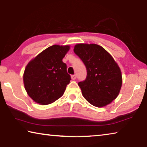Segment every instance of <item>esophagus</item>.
Here are the masks:
<instances>
[{
  "instance_id": "obj_1",
  "label": "esophagus",
  "mask_w": 147,
  "mask_h": 147,
  "mask_svg": "<svg viewBox=\"0 0 147 147\" xmlns=\"http://www.w3.org/2000/svg\"><path fill=\"white\" fill-rule=\"evenodd\" d=\"M76 78V76L75 75V74H73V75H71V78L72 80H75Z\"/></svg>"
}]
</instances>
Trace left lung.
<instances>
[{"label":"left lung","mask_w":147,"mask_h":147,"mask_svg":"<svg viewBox=\"0 0 147 147\" xmlns=\"http://www.w3.org/2000/svg\"><path fill=\"white\" fill-rule=\"evenodd\" d=\"M74 52L87 69L86 79L78 83L84 97L98 108L110 104L117 97L123 83L118 64L110 54L96 44H76Z\"/></svg>","instance_id":"left-lung-1"}]
</instances>
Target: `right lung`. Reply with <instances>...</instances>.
<instances>
[{
  "mask_svg": "<svg viewBox=\"0 0 147 147\" xmlns=\"http://www.w3.org/2000/svg\"><path fill=\"white\" fill-rule=\"evenodd\" d=\"M69 45H54L28 62L24 69L23 82L28 96L41 105L55 102L63 95L71 76L62 59Z\"/></svg>",
  "mask_w": 147,
  "mask_h": 147,
  "instance_id": "obj_1",
  "label": "right lung"
}]
</instances>
